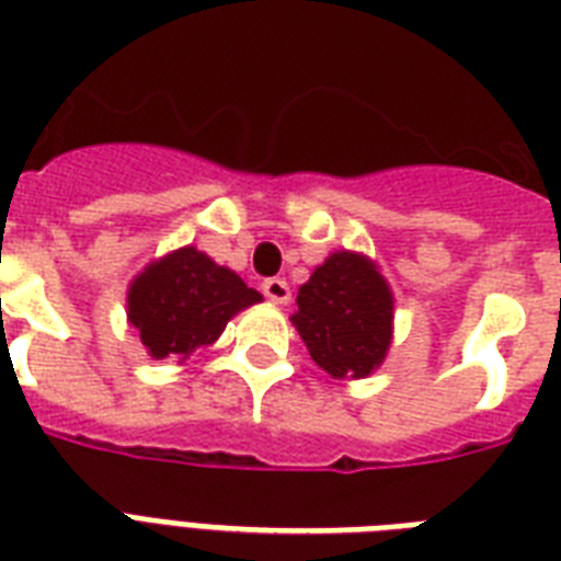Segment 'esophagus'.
Returning <instances> with one entry per match:
<instances>
[{
  "mask_svg": "<svg viewBox=\"0 0 561 561\" xmlns=\"http://www.w3.org/2000/svg\"><path fill=\"white\" fill-rule=\"evenodd\" d=\"M263 295L272 304H286L289 301V284H286L284 277H266L263 280Z\"/></svg>",
  "mask_w": 561,
  "mask_h": 561,
  "instance_id": "esophagus-1",
  "label": "esophagus"
}]
</instances>
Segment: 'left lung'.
Masks as SVG:
<instances>
[{
    "label": "left lung",
    "mask_w": 561,
    "mask_h": 561,
    "mask_svg": "<svg viewBox=\"0 0 561 561\" xmlns=\"http://www.w3.org/2000/svg\"><path fill=\"white\" fill-rule=\"evenodd\" d=\"M293 321L330 377H366L392 342V293L366 257L340 251L298 289Z\"/></svg>",
    "instance_id": "obj_1"
}]
</instances>
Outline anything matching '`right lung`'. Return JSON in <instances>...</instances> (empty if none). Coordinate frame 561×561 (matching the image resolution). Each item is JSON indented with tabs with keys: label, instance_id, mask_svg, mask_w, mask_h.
<instances>
[{
	"label": "right lung",
	"instance_id": "add662e5",
	"mask_svg": "<svg viewBox=\"0 0 561 561\" xmlns=\"http://www.w3.org/2000/svg\"><path fill=\"white\" fill-rule=\"evenodd\" d=\"M257 301L260 293L242 284L240 275L186 245L134 280L128 319L151 357L186 359L219 340L225 324Z\"/></svg>",
	"mask_w": 561,
	"mask_h": 561
}]
</instances>
